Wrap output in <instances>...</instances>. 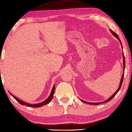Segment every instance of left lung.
I'll return each instance as SVG.
<instances>
[{
    "mask_svg": "<svg viewBox=\"0 0 132 132\" xmlns=\"http://www.w3.org/2000/svg\"><path fill=\"white\" fill-rule=\"evenodd\" d=\"M110 31H111V33H112V34H113V35L115 36V37H116L118 39H119V41H120V43H121V45H122V44H121V41H120V38H119V37H118V36H117V34L114 31H113V30H110ZM123 72L125 71V56H124V54H123ZM123 76H124V73H123V75H122V78H121V81H120V86H119V87H118V89L117 90V91L115 93H114L113 95L111 96L110 98H109L108 100H106V101H105V102H109L110 101V100H111V99H112L114 96H115V95H116L117 94V93L119 91V90H120V88H121V86H122V82H123ZM81 101H83V102H84V103H88V104H91V105H99V104H100L101 103H102V102H101V103H88V102H86V101H83V100H81ZM105 102H102V103H104Z\"/></svg>",
    "mask_w": 132,
    "mask_h": 132,
    "instance_id": "obj_1",
    "label": "left lung"
}]
</instances>
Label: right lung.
<instances>
[{"mask_svg":"<svg viewBox=\"0 0 132 132\" xmlns=\"http://www.w3.org/2000/svg\"><path fill=\"white\" fill-rule=\"evenodd\" d=\"M54 89H55V86H54V85L53 86V89H52V92H51V95H50V96H49V98L47 99H46V100L45 101H44L43 102L39 103H38V104H34V105H31V104H29V103H27L26 102H23V101H22L21 100H19V99L16 98V97L15 96L12 95L11 93H10V94L12 96H13L14 98L16 100L18 101L20 104H21V105H25V106H26L27 107H32V108H39V107L43 106V105H46V104H48V103L52 101V98H53V95H54Z\"/></svg>","mask_w":132,"mask_h":132,"instance_id":"1","label":"right lung"}]
</instances>
